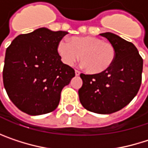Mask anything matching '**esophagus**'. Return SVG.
Wrapping results in <instances>:
<instances>
[{"instance_id": "1", "label": "esophagus", "mask_w": 148, "mask_h": 148, "mask_svg": "<svg viewBox=\"0 0 148 148\" xmlns=\"http://www.w3.org/2000/svg\"><path fill=\"white\" fill-rule=\"evenodd\" d=\"M80 74V72L79 71H78V70H75V75L76 76H79Z\"/></svg>"}]
</instances>
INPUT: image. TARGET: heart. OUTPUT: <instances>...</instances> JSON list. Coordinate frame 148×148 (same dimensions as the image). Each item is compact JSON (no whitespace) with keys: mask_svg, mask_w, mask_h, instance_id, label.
I'll return each mask as SVG.
<instances>
[{"mask_svg":"<svg viewBox=\"0 0 148 148\" xmlns=\"http://www.w3.org/2000/svg\"><path fill=\"white\" fill-rule=\"evenodd\" d=\"M57 53L67 66H73L79 59L82 66L92 74L108 70L116 59V49L109 42L91 36L73 37L70 42L61 39L57 45Z\"/></svg>","mask_w":148,"mask_h":148,"instance_id":"b5f03b06","label":"heart"}]
</instances>
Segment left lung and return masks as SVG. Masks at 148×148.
Listing matches in <instances>:
<instances>
[{
	"mask_svg": "<svg viewBox=\"0 0 148 148\" xmlns=\"http://www.w3.org/2000/svg\"><path fill=\"white\" fill-rule=\"evenodd\" d=\"M100 35L114 46L116 59L103 73L80 74L83 84L79 98L87 110L111 114L124 108L136 96L141 84L143 60L132 43L111 32Z\"/></svg>",
	"mask_w": 148,
	"mask_h": 148,
	"instance_id": "1",
	"label": "left lung"
}]
</instances>
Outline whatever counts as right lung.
<instances>
[{"label":"right lung","instance_id":"add662e5","mask_svg":"<svg viewBox=\"0 0 148 148\" xmlns=\"http://www.w3.org/2000/svg\"><path fill=\"white\" fill-rule=\"evenodd\" d=\"M68 32L38 28L15 38L6 50L3 83L7 93L21 111L43 115L56 109L62 88L74 70L57 53L58 42Z\"/></svg>","mask_w":148,"mask_h":148}]
</instances>
